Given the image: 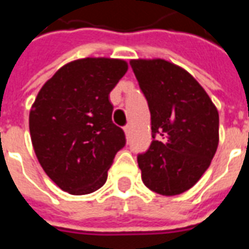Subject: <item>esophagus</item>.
<instances>
[{"instance_id":"esophagus-1","label":"esophagus","mask_w":249,"mask_h":249,"mask_svg":"<svg viewBox=\"0 0 249 249\" xmlns=\"http://www.w3.org/2000/svg\"><path fill=\"white\" fill-rule=\"evenodd\" d=\"M124 132H125V135H126V137H129L130 136V125H125Z\"/></svg>"}]
</instances>
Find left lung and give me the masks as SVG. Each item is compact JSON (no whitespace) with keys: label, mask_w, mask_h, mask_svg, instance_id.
I'll return each instance as SVG.
<instances>
[{"label":"left lung","mask_w":249,"mask_h":249,"mask_svg":"<svg viewBox=\"0 0 249 249\" xmlns=\"http://www.w3.org/2000/svg\"><path fill=\"white\" fill-rule=\"evenodd\" d=\"M152 124V142L137 155L141 178L164 196L185 192L208 169L219 144V113L201 85L165 60H132Z\"/></svg>","instance_id":"obj_1"}]
</instances>
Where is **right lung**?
Returning <instances> with one entry per match:
<instances>
[{
    "label": "right lung",
    "mask_w": 249,
    "mask_h": 249,
    "mask_svg": "<svg viewBox=\"0 0 249 249\" xmlns=\"http://www.w3.org/2000/svg\"><path fill=\"white\" fill-rule=\"evenodd\" d=\"M128 71L114 58L66 64L45 82L29 114L32 144L52 181L71 195L101 188L125 133L113 124L109 93Z\"/></svg>",
    "instance_id": "add662e5"
}]
</instances>
